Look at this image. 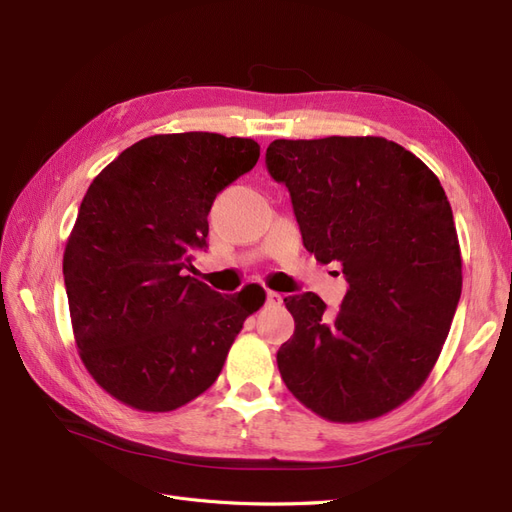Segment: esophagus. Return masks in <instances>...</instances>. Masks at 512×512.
<instances>
[{
    "label": "esophagus",
    "instance_id": "esophagus-1",
    "mask_svg": "<svg viewBox=\"0 0 512 512\" xmlns=\"http://www.w3.org/2000/svg\"><path fill=\"white\" fill-rule=\"evenodd\" d=\"M282 303V294L275 292V290H269L267 292V305H280Z\"/></svg>",
    "mask_w": 512,
    "mask_h": 512
}]
</instances>
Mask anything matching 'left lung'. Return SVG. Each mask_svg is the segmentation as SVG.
<instances>
[{
    "label": "left lung",
    "mask_w": 512,
    "mask_h": 512,
    "mask_svg": "<svg viewBox=\"0 0 512 512\" xmlns=\"http://www.w3.org/2000/svg\"><path fill=\"white\" fill-rule=\"evenodd\" d=\"M303 245L339 262L348 292L335 316L314 292L284 303L294 335L277 350L288 391L333 423L378 418L427 380L461 297L451 203L414 153L380 136L273 141Z\"/></svg>",
    "instance_id": "1"
}]
</instances>
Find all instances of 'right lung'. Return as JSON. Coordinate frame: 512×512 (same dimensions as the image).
<instances>
[{"label": "right lung", "instance_id": "add662e5", "mask_svg": "<svg viewBox=\"0 0 512 512\" xmlns=\"http://www.w3.org/2000/svg\"><path fill=\"white\" fill-rule=\"evenodd\" d=\"M260 156L252 138L156 134L121 151L89 185L64 252L81 361L102 389L143 412H170L218 380L256 284L220 294L185 275L207 247L215 196Z\"/></svg>", "mask_w": 512, "mask_h": 512}]
</instances>
